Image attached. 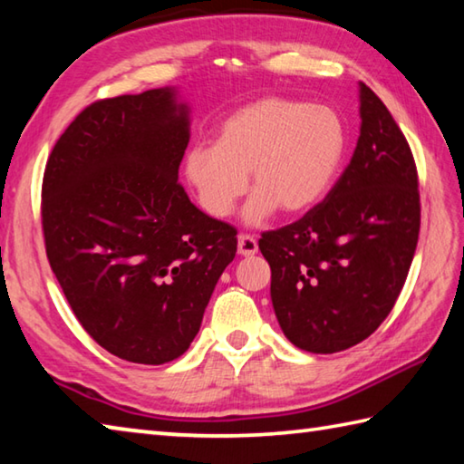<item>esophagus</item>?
Segmentation results:
<instances>
[{
	"label": "esophagus",
	"mask_w": 464,
	"mask_h": 464,
	"mask_svg": "<svg viewBox=\"0 0 464 464\" xmlns=\"http://www.w3.org/2000/svg\"><path fill=\"white\" fill-rule=\"evenodd\" d=\"M237 251H239V256H246V257L256 256L257 254V241H256V237L241 233L239 235V241H237Z\"/></svg>",
	"instance_id": "esophagus-1"
}]
</instances>
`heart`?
Listing matches in <instances>:
<instances>
[{"instance_id":"b5f03b06","label":"heart","mask_w":464,"mask_h":464,"mask_svg":"<svg viewBox=\"0 0 464 464\" xmlns=\"http://www.w3.org/2000/svg\"><path fill=\"white\" fill-rule=\"evenodd\" d=\"M344 148L347 131L333 107L266 97L225 117L217 144H192L182 172L198 205L217 218L231 215L251 176L256 190L243 218L261 225L277 208L288 215L313 208L334 182Z\"/></svg>"}]
</instances>
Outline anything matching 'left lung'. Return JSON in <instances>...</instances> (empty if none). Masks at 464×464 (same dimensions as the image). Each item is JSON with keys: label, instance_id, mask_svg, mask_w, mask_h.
<instances>
[{"label": "left lung", "instance_id": "obj_1", "mask_svg": "<svg viewBox=\"0 0 464 464\" xmlns=\"http://www.w3.org/2000/svg\"><path fill=\"white\" fill-rule=\"evenodd\" d=\"M359 117L357 148L323 203L259 239L285 339L320 355L375 333L400 296L418 246L414 158L392 113L363 82Z\"/></svg>", "mask_w": 464, "mask_h": 464}]
</instances>
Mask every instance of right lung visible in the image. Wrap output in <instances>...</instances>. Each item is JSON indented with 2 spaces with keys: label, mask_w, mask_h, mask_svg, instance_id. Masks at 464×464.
Listing matches in <instances>:
<instances>
[{
  "label": "right lung",
  "mask_w": 464,
  "mask_h": 464,
  "mask_svg": "<svg viewBox=\"0 0 464 464\" xmlns=\"http://www.w3.org/2000/svg\"><path fill=\"white\" fill-rule=\"evenodd\" d=\"M190 107L176 87L89 105L42 182L46 256L82 328L111 355L162 365L190 347L237 231L179 184Z\"/></svg>",
  "instance_id": "obj_1"
}]
</instances>
